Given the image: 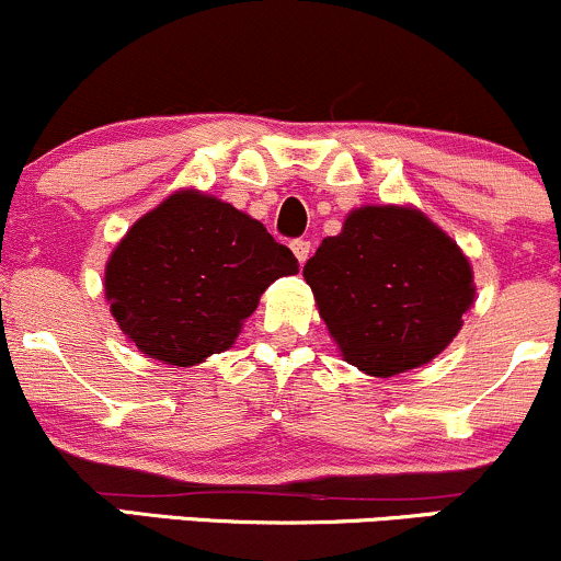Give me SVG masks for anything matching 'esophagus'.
Listing matches in <instances>:
<instances>
[{
	"mask_svg": "<svg viewBox=\"0 0 561 561\" xmlns=\"http://www.w3.org/2000/svg\"><path fill=\"white\" fill-rule=\"evenodd\" d=\"M289 248H293L295 259H298L300 263H306L308 255H311V242H308V240H295L293 244H289Z\"/></svg>",
	"mask_w": 561,
	"mask_h": 561,
	"instance_id": "esophagus-1",
	"label": "esophagus"
}]
</instances>
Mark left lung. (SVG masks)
Returning <instances> with one entry per match:
<instances>
[{"label": "left lung", "mask_w": 561, "mask_h": 561, "mask_svg": "<svg viewBox=\"0 0 561 561\" xmlns=\"http://www.w3.org/2000/svg\"><path fill=\"white\" fill-rule=\"evenodd\" d=\"M347 364L392 377L433 362L474 300L467 255L422 210L364 205L302 266Z\"/></svg>", "instance_id": "left-lung-1"}]
</instances>
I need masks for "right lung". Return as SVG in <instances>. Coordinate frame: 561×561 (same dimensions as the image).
Instances as JSON below:
<instances>
[{
	"instance_id": "1",
	"label": "right lung",
	"mask_w": 561,
	"mask_h": 561,
	"mask_svg": "<svg viewBox=\"0 0 561 561\" xmlns=\"http://www.w3.org/2000/svg\"><path fill=\"white\" fill-rule=\"evenodd\" d=\"M298 259L234 205L182 190L126 231L105 266V298L150 358L195 366L231 347L242 321Z\"/></svg>"
}]
</instances>
